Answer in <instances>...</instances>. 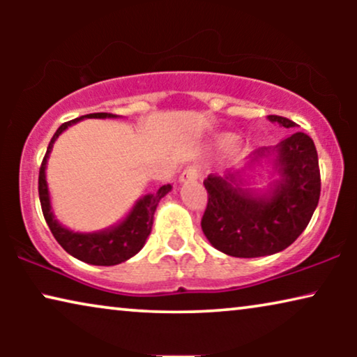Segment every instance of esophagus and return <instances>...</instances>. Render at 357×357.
I'll use <instances>...</instances> for the list:
<instances>
[{"mask_svg": "<svg viewBox=\"0 0 357 357\" xmlns=\"http://www.w3.org/2000/svg\"><path fill=\"white\" fill-rule=\"evenodd\" d=\"M198 177H199V172H198V169L197 167H188L187 170H185V172L180 175V178H178V182L180 183H188V182H195V180H198Z\"/></svg>", "mask_w": 357, "mask_h": 357, "instance_id": "esophagus-1", "label": "esophagus"}]
</instances>
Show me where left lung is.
Returning <instances> with one entry per match:
<instances>
[{
  "label": "left lung",
  "mask_w": 357,
  "mask_h": 357,
  "mask_svg": "<svg viewBox=\"0 0 357 357\" xmlns=\"http://www.w3.org/2000/svg\"><path fill=\"white\" fill-rule=\"evenodd\" d=\"M271 123L296 128L289 119L268 115ZM268 159L276 178L266 190L248 188L242 170L208 175V206L202 229L216 250L237 258L266 257L284 250L304 232L320 198L319 155L309 135L292 131L280 144L261 148L252 164ZM266 162V160H265Z\"/></svg>",
  "instance_id": "1"
}]
</instances>
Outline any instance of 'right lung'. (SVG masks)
Masks as SVG:
<instances>
[{"label": "right lung", "instance_id": "right-lung-1", "mask_svg": "<svg viewBox=\"0 0 357 357\" xmlns=\"http://www.w3.org/2000/svg\"><path fill=\"white\" fill-rule=\"evenodd\" d=\"M84 119H119V115L104 114V112L82 115L79 119L66 121L56 130L50 144H48L45 158H43L40 165V172H38V197H40L43 218L50 227L53 237L70 255L84 263H89V265L114 266L121 261L130 260L144 247L146 238L149 237L151 229H153L155 208H158L160 198H164L172 190V185H162L155 193L141 197L131 208V211L126 214V218H123V221L112 227L102 229L97 232H75L61 226L52 209L45 174L47 160L50 158L53 144H55L58 136L66 128H70L71 125Z\"/></svg>", "mask_w": 357, "mask_h": 357}]
</instances>
